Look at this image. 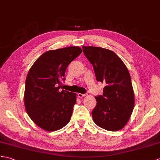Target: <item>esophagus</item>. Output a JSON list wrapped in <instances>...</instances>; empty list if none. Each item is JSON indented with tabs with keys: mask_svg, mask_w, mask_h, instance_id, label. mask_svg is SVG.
Segmentation results:
<instances>
[{
	"mask_svg": "<svg viewBox=\"0 0 160 160\" xmlns=\"http://www.w3.org/2000/svg\"><path fill=\"white\" fill-rule=\"evenodd\" d=\"M86 96V94H85V93H84V94H83V93H78V96H79V98H83V97L84 96Z\"/></svg>",
	"mask_w": 160,
	"mask_h": 160,
	"instance_id": "34e87169",
	"label": "esophagus"
}]
</instances>
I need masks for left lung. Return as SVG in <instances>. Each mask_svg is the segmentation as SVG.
Masks as SVG:
<instances>
[{
	"label": "left lung",
	"mask_w": 160,
	"mask_h": 160,
	"mask_svg": "<svg viewBox=\"0 0 160 160\" xmlns=\"http://www.w3.org/2000/svg\"><path fill=\"white\" fill-rule=\"evenodd\" d=\"M82 48L93 66L96 80L106 83L102 95L95 97L96 106L92 112L93 122L108 131L122 129L129 121L134 105L129 71L112 51L92 46Z\"/></svg>",
	"instance_id": "1"
}]
</instances>
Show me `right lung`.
Masks as SVG:
<instances>
[{
  "label": "right lung",
  "instance_id": "1",
  "mask_svg": "<svg viewBox=\"0 0 160 160\" xmlns=\"http://www.w3.org/2000/svg\"><path fill=\"white\" fill-rule=\"evenodd\" d=\"M81 53L79 47L49 50L29 70L25 84V108L30 118L42 130H58L71 120L76 93L59 89L68 66Z\"/></svg>",
  "mask_w": 160,
  "mask_h": 160
}]
</instances>
